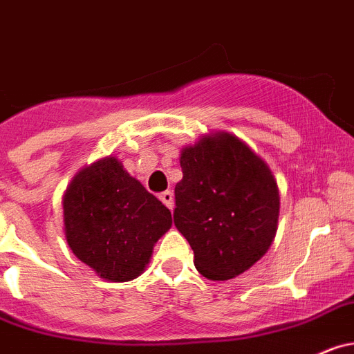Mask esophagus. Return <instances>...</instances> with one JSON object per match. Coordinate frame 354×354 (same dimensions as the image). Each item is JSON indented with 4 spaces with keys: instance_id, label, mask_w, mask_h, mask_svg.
Listing matches in <instances>:
<instances>
[{
    "instance_id": "obj_1",
    "label": "esophagus",
    "mask_w": 354,
    "mask_h": 354,
    "mask_svg": "<svg viewBox=\"0 0 354 354\" xmlns=\"http://www.w3.org/2000/svg\"><path fill=\"white\" fill-rule=\"evenodd\" d=\"M160 200L163 201L170 210L174 208V193H171V191H163V193L160 194Z\"/></svg>"
}]
</instances>
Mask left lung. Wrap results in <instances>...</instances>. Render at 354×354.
<instances>
[{
	"label": "left lung",
	"mask_w": 354,
	"mask_h": 354,
	"mask_svg": "<svg viewBox=\"0 0 354 354\" xmlns=\"http://www.w3.org/2000/svg\"><path fill=\"white\" fill-rule=\"evenodd\" d=\"M175 227L189 241L208 280L250 269L274 240L280 193L268 163L227 132L208 133L180 151Z\"/></svg>",
	"instance_id": "left-lung-1"
}]
</instances>
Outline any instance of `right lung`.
Segmentation results:
<instances>
[{"label": "right lung", "instance_id": "1", "mask_svg": "<svg viewBox=\"0 0 354 354\" xmlns=\"http://www.w3.org/2000/svg\"><path fill=\"white\" fill-rule=\"evenodd\" d=\"M62 208L67 245L107 281L137 278L171 227L170 210L114 156L74 175Z\"/></svg>", "mask_w": 354, "mask_h": 354}]
</instances>
